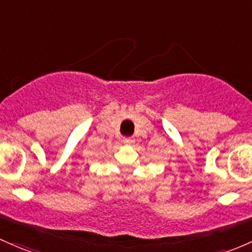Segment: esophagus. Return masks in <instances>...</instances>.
<instances>
[{
  "mask_svg": "<svg viewBox=\"0 0 252 252\" xmlns=\"http://www.w3.org/2000/svg\"><path fill=\"white\" fill-rule=\"evenodd\" d=\"M134 142H135L134 137H124L123 139L124 145H131V143H134Z\"/></svg>",
  "mask_w": 252,
  "mask_h": 252,
  "instance_id": "34e87169",
  "label": "esophagus"
}]
</instances>
